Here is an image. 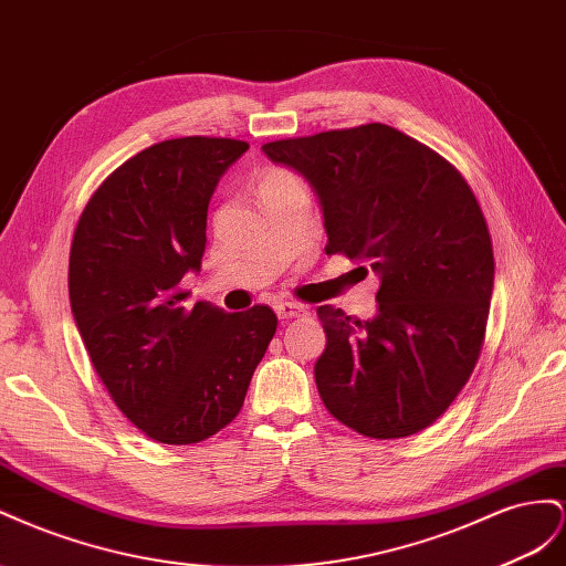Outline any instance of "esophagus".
Segmentation results:
<instances>
[{
	"mask_svg": "<svg viewBox=\"0 0 566 566\" xmlns=\"http://www.w3.org/2000/svg\"><path fill=\"white\" fill-rule=\"evenodd\" d=\"M277 317L284 322V319H292V317H301L308 311H305V305H298V303H277Z\"/></svg>",
	"mask_w": 566,
	"mask_h": 566,
	"instance_id": "34e87169",
	"label": "esophagus"
}]
</instances>
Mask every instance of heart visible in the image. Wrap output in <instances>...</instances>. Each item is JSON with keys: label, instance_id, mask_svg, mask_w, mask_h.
Masks as SVG:
<instances>
[{"label": "heart", "instance_id": "1", "mask_svg": "<svg viewBox=\"0 0 566 566\" xmlns=\"http://www.w3.org/2000/svg\"><path fill=\"white\" fill-rule=\"evenodd\" d=\"M298 180V177L294 172H289L284 168H268L263 175H261V182H258V193L270 189V187H280V185H286V182H294Z\"/></svg>", "mask_w": 566, "mask_h": 566}]
</instances>
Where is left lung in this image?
Here are the masks:
<instances>
[{
    "mask_svg": "<svg viewBox=\"0 0 566 566\" xmlns=\"http://www.w3.org/2000/svg\"><path fill=\"white\" fill-rule=\"evenodd\" d=\"M317 191L327 253L379 274L373 319L319 305L325 408L367 439L433 424L474 373L493 294L486 218L460 170L384 123L263 144ZM367 272V268H363Z\"/></svg>",
    "mask_w": 566,
    "mask_h": 566,
    "instance_id": "8db88e82",
    "label": "left lung"
}]
</instances>
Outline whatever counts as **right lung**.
Segmentation results:
<instances>
[{
    "label": "right lung",
    "mask_w": 566,
    "mask_h": 566,
    "mask_svg": "<svg viewBox=\"0 0 566 566\" xmlns=\"http://www.w3.org/2000/svg\"><path fill=\"white\" fill-rule=\"evenodd\" d=\"M249 149L228 137L158 142L96 187L75 224L71 311L120 412L168 446L199 443L239 415L277 329L268 305L187 308L220 175Z\"/></svg>",
    "instance_id": "obj_1"
}]
</instances>
